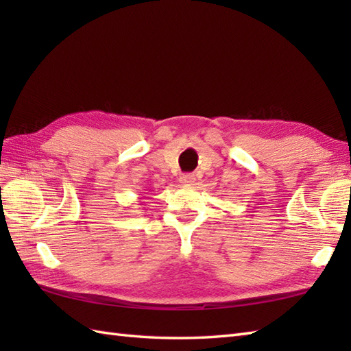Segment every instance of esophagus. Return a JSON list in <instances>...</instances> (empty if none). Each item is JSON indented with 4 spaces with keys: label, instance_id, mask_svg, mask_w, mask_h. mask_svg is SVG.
Returning a JSON list of instances; mask_svg holds the SVG:
<instances>
[{
    "label": "esophagus",
    "instance_id": "esophagus-1",
    "mask_svg": "<svg viewBox=\"0 0 351 351\" xmlns=\"http://www.w3.org/2000/svg\"><path fill=\"white\" fill-rule=\"evenodd\" d=\"M180 181H181V184H184V185H191L193 182L196 181V176L193 175V173H184V175H181Z\"/></svg>",
    "mask_w": 351,
    "mask_h": 351
}]
</instances>
